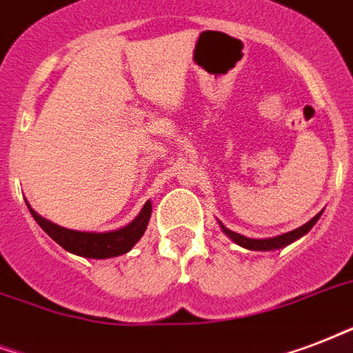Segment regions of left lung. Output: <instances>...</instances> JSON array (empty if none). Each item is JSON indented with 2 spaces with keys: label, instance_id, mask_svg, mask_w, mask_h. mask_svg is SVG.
Instances as JSON below:
<instances>
[{
  "label": "left lung",
  "instance_id": "left-lung-1",
  "mask_svg": "<svg viewBox=\"0 0 353 353\" xmlns=\"http://www.w3.org/2000/svg\"><path fill=\"white\" fill-rule=\"evenodd\" d=\"M319 219H320V212L316 214V216H313V219L309 220L307 224H303L302 228L289 231V233H283V235H279V236H272V239H248V236L239 235V233H235V231L228 230L224 224H220V228H222V231H224L225 235L230 236L231 241L236 242V244H239V246H242V248L268 252V250L283 248V246H287V244H290V242H294L296 239H300L302 235H305V233H307V231L311 230L314 224H316V220Z\"/></svg>",
  "mask_w": 353,
  "mask_h": 353
}]
</instances>
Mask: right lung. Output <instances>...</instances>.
I'll list each match as a JSON object with an SVG mask.
<instances>
[{
  "instance_id": "1",
  "label": "right lung",
  "mask_w": 353,
  "mask_h": 353,
  "mask_svg": "<svg viewBox=\"0 0 353 353\" xmlns=\"http://www.w3.org/2000/svg\"><path fill=\"white\" fill-rule=\"evenodd\" d=\"M27 207L33 214V219L37 220V224L57 244H61L64 250H68L70 254L90 257V259H109V257L128 254L129 250L139 242V239L144 235L150 216H152V203L146 201V205L142 207L141 214L122 230L107 231V233H85V231L61 228V225L53 224L50 220L42 219L39 212L31 209L29 203H27Z\"/></svg>"
}]
</instances>
